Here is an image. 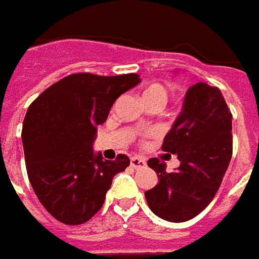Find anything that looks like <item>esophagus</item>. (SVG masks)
I'll return each instance as SVG.
<instances>
[{"mask_svg":"<svg viewBox=\"0 0 259 259\" xmlns=\"http://www.w3.org/2000/svg\"><path fill=\"white\" fill-rule=\"evenodd\" d=\"M130 165H132L135 169H138V168H144V166H145V160H144L142 157L133 156V157L130 159Z\"/></svg>","mask_w":259,"mask_h":259,"instance_id":"esophagus-1","label":"esophagus"}]
</instances>
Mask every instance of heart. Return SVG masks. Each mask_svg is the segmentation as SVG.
Returning <instances> with one entry per match:
<instances>
[{
  "instance_id": "1",
  "label": "heart",
  "mask_w": 259,
  "mask_h": 259,
  "mask_svg": "<svg viewBox=\"0 0 259 259\" xmlns=\"http://www.w3.org/2000/svg\"><path fill=\"white\" fill-rule=\"evenodd\" d=\"M141 97H142L144 103L145 102H162L165 105L168 100V91L160 83H150L142 90Z\"/></svg>"
}]
</instances>
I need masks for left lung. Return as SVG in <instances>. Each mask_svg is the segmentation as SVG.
Masks as SVG:
<instances>
[{
  "mask_svg": "<svg viewBox=\"0 0 259 259\" xmlns=\"http://www.w3.org/2000/svg\"><path fill=\"white\" fill-rule=\"evenodd\" d=\"M231 132L233 115L221 90L204 82L192 85L162 145L163 151L177 154L180 166L166 172L159 159L148 160L159 177V183L145 192L156 216L186 222L211 202L233 156Z\"/></svg>",
  "mask_w": 259,
  "mask_h": 259,
  "instance_id": "1",
  "label": "left lung"
}]
</instances>
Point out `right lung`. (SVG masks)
Returning <instances> with one entry per match:
<instances>
[{
    "mask_svg": "<svg viewBox=\"0 0 259 259\" xmlns=\"http://www.w3.org/2000/svg\"><path fill=\"white\" fill-rule=\"evenodd\" d=\"M139 82L136 73H76L29 105L22 126L26 172L38 201L57 221L88 222L102 208L114 176L130 165L126 154L103 159L93 142L114 102Z\"/></svg>",
    "mask_w": 259,
    "mask_h": 259,
    "instance_id": "add662e5",
    "label": "right lung"
}]
</instances>
